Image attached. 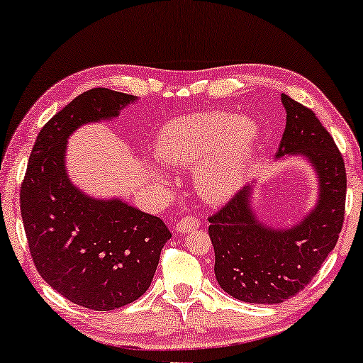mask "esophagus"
Segmentation results:
<instances>
[{
    "label": "esophagus",
    "instance_id": "34e87169",
    "mask_svg": "<svg viewBox=\"0 0 363 363\" xmlns=\"http://www.w3.org/2000/svg\"><path fill=\"white\" fill-rule=\"evenodd\" d=\"M199 227V222L198 218L189 216V217H185L182 218V220H178L177 225H175V231L178 235H183V233H189V231H193Z\"/></svg>",
    "mask_w": 363,
    "mask_h": 363
}]
</instances>
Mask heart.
<instances>
[{"instance_id":"heart-1","label":"heart","mask_w":363,"mask_h":363,"mask_svg":"<svg viewBox=\"0 0 363 363\" xmlns=\"http://www.w3.org/2000/svg\"><path fill=\"white\" fill-rule=\"evenodd\" d=\"M260 138L254 118L204 112L175 118L156 138V156L175 167H191L196 191L218 204L235 196Z\"/></svg>"}]
</instances>
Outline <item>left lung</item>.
<instances>
[{"mask_svg":"<svg viewBox=\"0 0 363 363\" xmlns=\"http://www.w3.org/2000/svg\"><path fill=\"white\" fill-rule=\"evenodd\" d=\"M286 127L275 160L301 157L317 178L315 206L288 227L254 209L257 180L209 218L217 283L231 298L280 304L304 289L336 246L344 220L346 170L331 135L306 106L281 93Z\"/></svg>","mask_w":363,"mask_h":363,"instance_id":"obj_1","label":"left lung"}]
</instances>
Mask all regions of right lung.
I'll list each match as a JSON object with an SVG mask.
<instances>
[{
  "mask_svg": "<svg viewBox=\"0 0 363 363\" xmlns=\"http://www.w3.org/2000/svg\"><path fill=\"white\" fill-rule=\"evenodd\" d=\"M133 94L93 88L40 130L21 186V212L41 278L65 299L114 311L151 286L172 233L159 217L122 198H94L67 174V141L88 123L117 118Z\"/></svg>",
  "mask_w": 363,
  "mask_h": 363,
  "instance_id": "1",
  "label": "right lung"
}]
</instances>
